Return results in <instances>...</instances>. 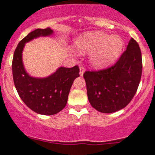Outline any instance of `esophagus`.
Listing matches in <instances>:
<instances>
[{
  "instance_id": "esophagus-1",
  "label": "esophagus",
  "mask_w": 155,
  "mask_h": 155,
  "mask_svg": "<svg viewBox=\"0 0 155 155\" xmlns=\"http://www.w3.org/2000/svg\"><path fill=\"white\" fill-rule=\"evenodd\" d=\"M84 71H85L84 67V66H82V65H81L80 66V75H81V76H83L84 73Z\"/></svg>"
}]
</instances>
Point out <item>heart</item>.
<instances>
[{"instance_id":"heart-1","label":"heart","mask_w":155,"mask_h":155,"mask_svg":"<svg viewBox=\"0 0 155 155\" xmlns=\"http://www.w3.org/2000/svg\"><path fill=\"white\" fill-rule=\"evenodd\" d=\"M81 52H93L91 61L95 67L104 68L113 63L119 56L123 48V39L102 32H88L75 42Z\"/></svg>"}]
</instances>
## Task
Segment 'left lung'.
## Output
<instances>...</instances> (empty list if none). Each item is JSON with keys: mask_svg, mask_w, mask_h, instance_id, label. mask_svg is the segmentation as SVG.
Returning a JSON list of instances; mask_svg holds the SVG:
<instances>
[{"mask_svg": "<svg viewBox=\"0 0 155 155\" xmlns=\"http://www.w3.org/2000/svg\"><path fill=\"white\" fill-rule=\"evenodd\" d=\"M142 72L141 52L131 39L126 50L113 66L84 74L91 105L97 111L112 113L126 107L135 96Z\"/></svg>", "mask_w": 155, "mask_h": 155, "instance_id": "obj_1", "label": "left lung"}]
</instances>
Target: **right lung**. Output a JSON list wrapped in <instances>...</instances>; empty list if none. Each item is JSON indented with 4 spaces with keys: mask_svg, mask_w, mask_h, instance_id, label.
Returning a JSON list of instances; mask_svg holds the SVG:
<instances>
[{
    "mask_svg": "<svg viewBox=\"0 0 155 155\" xmlns=\"http://www.w3.org/2000/svg\"><path fill=\"white\" fill-rule=\"evenodd\" d=\"M52 32L48 27L29 32L17 45L12 61L14 85L21 100L32 111L46 116L56 114L64 108L72 84L80 76L78 65L70 68L61 67L45 78H32L26 73L22 61L25 43L39 36H49Z\"/></svg>",
    "mask_w": 155,
    "mask_h": 155,
    "instance_id": "add662e5",
    "label": "right lung"
}]
</instances>
